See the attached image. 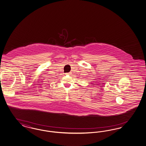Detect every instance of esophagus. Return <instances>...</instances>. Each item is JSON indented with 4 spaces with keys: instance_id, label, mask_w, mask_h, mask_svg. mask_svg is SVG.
Here are the masks:
<instances>
[{
    "instance_id": "34e87169",
    "label": "esophagus",
    "mask_w": 146,
    "mask_h": 146,
    "mask_svg": "<svg viewBox=\"0 0 146 146\" xmlns=\"http://www.w3.org/2000/svg\"><path fill=\"white\" fill-rule=\"evenodd\" d=\"M67 75H71V74H72V73H71V72H70V73H67Z\"/></svg>"
}]
</instances>
